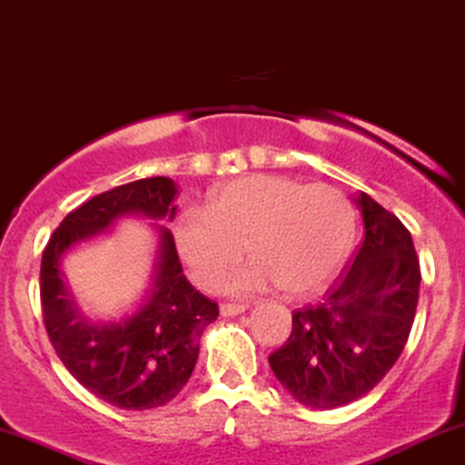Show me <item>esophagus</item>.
I'll return each instance as SVG.
<instances>
[{
  "mask_svg": "<svg viewBox=\"0 0 465 465\" xmlns=\"http://www.w3.org/2000/svg\"><path fill=\"white\" fill-rule=\"evenodd\" d=\"M247 312V305H236V303H225L221 305V316L232 318V316H240Z\"/></svg>",
  "mask_w": 465,
  "mask_h": 465,
  "instance_id": "esophagus-1",
  "label": "esophagus"
}]
</instances>
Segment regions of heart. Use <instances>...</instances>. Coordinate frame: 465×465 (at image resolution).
Returning a JSON list of instances; mask_svg holds the SVG:
<instances>
[{
	"mask_svg": "<svg viewBox=\"0 0 465 465\" xmlns=\"http://www.w3.org/2000/svg\"><path fill=\"white\" fill-rule=\"evenodd\" d=\"M355 210L342 190L305 186L282 175H247L214 193L208 212L188 210L173 225V240L188 275L203 290L251 296L282 288L307 296L327 286L349 253Z\"/></svg>",
	"mask_w": 465,
	"mask_h": 465,
	"instance_id": "1",
	"label": "heart"
}]
</instances>
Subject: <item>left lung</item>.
Masks as SVG:
<instances>
[{
	"label": "left lung",
	"instance_id": "1",
	"mask_svg": "<svg viewBox=\"0 0 465 465\" xmlns=\"http://www.w3.org/2000/svg\"><path fill=\"white\" fill-rule=\"evenodd\" d=\"M363 242L321 305L296 310L292 333L268 357L277 381L312 410L368 394L399 360L420 294L411 233L366 193L355 199Z\"/></svg>",
	"mask_w": 465,
	"mask_h": 465
}]
</instances>
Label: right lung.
Masks as SVG:
<instances>
[{
    "instance_id": "obj_1",
    "label": "right lung",
    "mask_w": 465,
    "mask_h": 465,
    "mask_svg": "<svg viewBox=\"0 0 465 465\" xmlns=\"http://www.w3.org/2000/svg\"><path fill=\"white\" fill-rule=\"evenodd\" d=\"M175 193L173 179L147 177L97 194L64 216L43 253V316L55 353L88 392L121 410H153L182 392L218 305L190 286L173 233L155 223L147 286L119 318L102 321L82 310L64 272V257L114 232L123 218L173 221Z\"/></svg>"
}]
</instances>
